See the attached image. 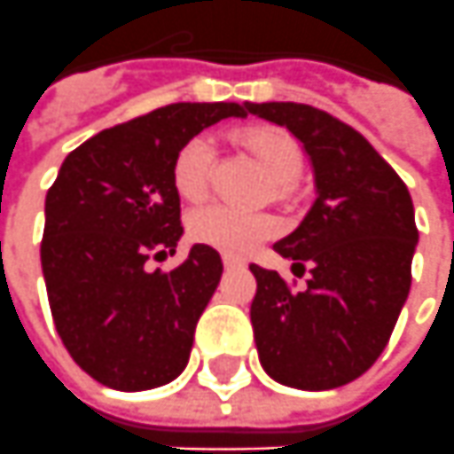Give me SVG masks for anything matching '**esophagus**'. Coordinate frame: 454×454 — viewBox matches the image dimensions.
Wrapping results in <instances>:
<instances>
[{
    "instance_id": "obj_1",
    "label": "esophagus",
    "mask_w": 454,
    "mask_h": 454,
    "mask_svg": "<svg viewBox=\"0 0 454 454\" xmlns=\"http://www.w3.org/2000/svg\"><path fill=\"white\" fill-rule=\"evenodd\" d=\"M237 267H245V262H239V259H234V257H224V269H237Z\"/></svg>"
}]
</instances>
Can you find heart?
I'll return each mask as SVG.
<instances>
[{"mask_svg": "<svg viewBox=\"0 0 454 454\" xmlns=\"http://www.w3.org/2000/svg\"><path fill=\"white\" fill-rule=\"evenodd\" d=\"M239 143L254 160L267 170L277 185L292 183L301 168V148L286 130L269 126L247 128L239 133ZM215 165V148L207 136H195L177 150L173 162V185L180 200L190 205L202 202L209 192ZM274 220L264 212L212 205L190 217V237L200 245L215 247L227 257H247L274 232Z\"/></svg>", "mask_w": 454, "mask_h": 454, "instance_id": "obj_1", "label": "heart"}]
</instances>
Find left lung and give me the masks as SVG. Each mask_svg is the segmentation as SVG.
<instances>
[{"label": "left lung", "mask_w": 454, "mask_h": 454, "mask_svg": "<svg viewBox=\"0 0 454 454\" xmlns=\"http://www.w3.org/2000/svg\"><path fill=\"white\" fill-rule=\"evenodd\" d=\"M304 148L317 200L274 249L309 267L306 292L252 264L259 364L281 386L331 390L383 353L411 292L418 245L411 192L358 130L304 103H247Z\"/></svg>", "instance_id": "obj_1"}]
</instances>
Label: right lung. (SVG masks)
<instances>
[{
    "label": "right lung",
    "mask_w": 454,
    "mask_h": 454,
    "mask_svg": "<svg viewBox=\"0 0 454 454\" xmlns=\"http://www.w3.org/2000/svg\"><path fill=\"white\" fill-rule=\"evenodd\" d=\"M224 118H247V103H173L101 130L66 155L46 192L42 271L56 331L108 388H160L190 361L220 254L195 245L173 271L145 262L173 254L183 237L177 150Z\"/></svg>",
    "instance_id": "obj_1"
}]
</instances>
